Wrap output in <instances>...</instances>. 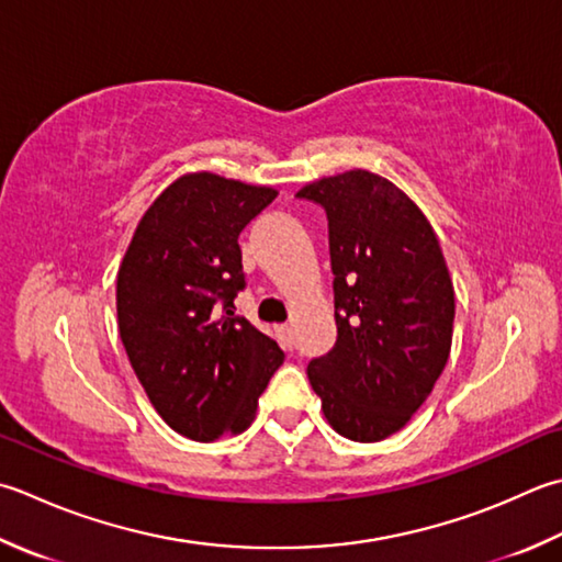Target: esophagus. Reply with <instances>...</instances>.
Instances as JSON below:
<instances>
[{
  "mask_svg": "<svg viewBox=\"0 0 562 562\" xmlns=\"http://www.w3.org/2000/svg\"><path fill=\"white\" fill-rule=\"evenodd\" d=\"M274 334H278L280 344H282L284 348L292 350V346H294V328H292L290 324H282V326H278V328H274Z\"/></svg>",
  "mask_w": 562,
  "mask_h": 562,
  "instance_id": "obj_1",
  "label": "esophagus"
}]
</instances>
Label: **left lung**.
<instances>
[{
  "label": "left lung",
  "instance_id": "1",
  "mask_svg": "<svg viewBox=\"0 0 562 562\" xmlns=\"http://www.w3.org/2000/svg\"><path fill=\"white\" fill-rule=\"evenodd\" d=\"M296 196L326 209L336 346L306 368L334 431L360 443L397 434L450 356L453 280L424 212L397 184L346 170Z\"/></svg>",
  "mask_w": 562,
  "mask_h": 562
}]
</instances>
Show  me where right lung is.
Returning a JSON list of instances; mask_svg holds the SVG:
<instances>
[{
    "mask_svg": "<svg viewBox=\"0 0 562 562\" xmlns=\"http://www.w3.org/2000/svg\"><path fill=\"white\" fill-rule=\"evenodd\" d=\"M274 196L266 184L187 172L148 206L119 266L131 368L162 422L192 441L246 431L282 366L280 346L234 314L246 288L238 234Z\"/></svg>",
    "mask_w": 562,
    "mask_h": 562,
    "instance_id": "obj_1",
    "label": "right lung"
}]
</instances>
